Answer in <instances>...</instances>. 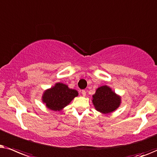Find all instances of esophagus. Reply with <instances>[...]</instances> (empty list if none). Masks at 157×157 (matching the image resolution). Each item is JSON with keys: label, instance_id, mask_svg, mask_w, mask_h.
<instances>
[{"label": "esophagus", "instance_id": "esophagus-1", "mask_svg": "<svg viewBox=\"0 0 157 157\" xmlns=\"http://www.w3.org/2000/svg\"><path fill=\"white\" fill-rule=\"evenodd\" d=\"M81 93H82V95L83 96L86 95V92H85V90H82V92H81Z\"/></svg>", "mask_w": 157, "mask_h": 157}]
</instances>
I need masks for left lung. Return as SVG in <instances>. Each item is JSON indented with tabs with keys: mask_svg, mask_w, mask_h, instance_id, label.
<instances>
[{
	"mask_svg": "<svg viewBox=\"0 0 157 157\" xmlns=\"http://www.w3.org/2000/svg\"><path fill=\"white\" fill-rule=\"evenodd\" d=\"M92 101L98 111L106 114L116 110L120 106L121 100L110 87L104 85L96 90Z\"/></svg>",
	"mask_w": 157,
	"mask_h": 157,
	"instance_id": "left-lung-1",
	"label": "left lung"
}]
</instances>
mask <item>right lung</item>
Masks as SVG:
<instances>
[{
	"instance_id": "obj_1",
	"label": "right lung",
	"mask_w": 157,
	"mask_h": 157,
	"mask_svg": "<svg viewBox=\"0 0 157 157\" xmlns=\"http://www.w3.org/2000/svg\"><path fill=\"white\" fill-rule=\"evenodd\" d=\"M78 93L74 89L69 88L63 83H56L54 87L44 91L42 95V101L49 109L59 111L66 107Z\"/></svg>"
}]
</instances>
